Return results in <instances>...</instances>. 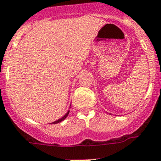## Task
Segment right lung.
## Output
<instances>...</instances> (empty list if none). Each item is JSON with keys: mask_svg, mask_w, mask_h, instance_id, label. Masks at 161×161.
<instances>
[{"mask_svg": "<svg viewBox=\"0 0 161 161\" xmlns=\"http://www.w3.org/2000/svg\"><path fill=\"white\" fill-rule=\"evenodd\" d=\"M70 106H71V104H70ZM70 108H71V107H70ZM69 111H70V108H69V110L68 111L67 113H66V114H65L64 116V117H61V118L58 119L57 121H53V122H51L50 124H57V123H59V122H61V121H64V120H65V119H66V117H68V115L69 114Z\"/></svg>", "mask_w": 161, "mask_h": 161, "instance_id": "right-lung-1", "label": "right lung"}]
</instances>
